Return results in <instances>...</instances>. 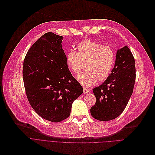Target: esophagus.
Segmentation results:
<instances>
[{
    "label": "esophagus",
    "instance_id": "1",
    "mask_svg": "<svg viewBox=\"0 0 155 155\" xmlns=\"http://www.w3.org/2000/svg\"><path fill=\"white\" fill-rule=\"evenodd\" d=\"M90 91V90H88L87 89H86V88H85V87L83 88V93H84V94H86L87 93H89Z\"/></svg>",
    "mask_w": 155,
    "mask_h": 155
}]
</instances>
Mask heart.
<instances>
[{
	"mask_svg": "<svg viewBox=\"0 0 155 155\" xmlns=\"http://www.w3.org/2000/svg\"><path fill=\"white\" fill-rule=\"evenodd\" d=\"M78 51L71 50L67 62L72 73L78 74L86 62L87 70L78 76V81L84 87L94 84L98 79H106L111 73L115 62V53L112 48L101 43L84 41L78 45Z\"/></svg>",
	"mask_w": 155,
	"mask_h": 155,
	"instance_id": "1",
	"label": "heart"
}]
</instances>
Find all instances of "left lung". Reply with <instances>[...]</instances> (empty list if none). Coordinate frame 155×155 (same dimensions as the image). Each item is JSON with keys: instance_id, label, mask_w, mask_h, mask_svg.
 I'll list each match as a JSON object with an SVG mask.
<instances>
[{"instance_id": "obj_1", "label": "left lung", "mask_w": 155, "mask_h": 155, "mask_svg": "<svg viewBox=\"0 0 155 155\" xmlns=\"http://www.w3.org/2000/svg\"><path fill=\"white\" fill-rule=\"evenodd\" d=\"M136 80L135 61L127 46L118 50L114 68L105 81L93 90L97 98L90 109L91 116L100 121L119 117L126 107Z\"/></svg>"}]
</instances>
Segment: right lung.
Returning a JSON list of instances; mask_svg holds the SVG:
<instances>
[{"label": "right lung", "instance_id": "obj_1", "mask_svg": "<svg viewBox=\"0 0 155 155\" xmlns=\"http://www.w3.org/2000/svg\"><path fill=\"white\" fill-rule=\"evenodd\" d=\"M62 39L51 32L44 34L28 50L23 67L29 104L43 119L52 122L67 119L73 101L83 93L69 70Z\"/></svg>", "mask_w": 155, "mask_h": 155}]
</instances>
